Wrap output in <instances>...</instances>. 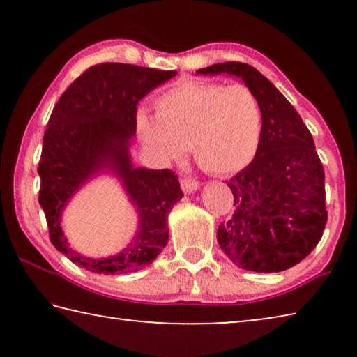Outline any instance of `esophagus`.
<instances>
[{
	"mask_svg": "<svg viewBox=\"0 0 357 357\" xmlns=\"http://www.w3.org/2000/svg\"><path fill=\"white\" fill-rule=\"evenodd\" d=\"M181 187H183V190L185 193H192V192H195L198 187H200V183H198L197 179H192V178H183L181 179Z\"/></svg>",
	"mask_w": 357,
	"mask_h": 357,
	"instance_id": "34e87169",
	"label": "esophagus"
}]
</instances>
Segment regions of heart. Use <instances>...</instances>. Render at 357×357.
<instances>
[{"label":"heart","instance_id":"obj_1","mask_svg":"<svg viewBox=\"0 0 357 357\" xmlns=\"http://www.w3.org/2000/svg\"><path fill=\"white\" fill-rule=\"evenodd\" d=\"M155 118L137 114L142 142L165 162L192 146L203 170L233 174L255 159L263 135L259 100L245 84L179 83L154 102Z\"/></svg>","mask_w":357,"mask_h":357}]
</instances>
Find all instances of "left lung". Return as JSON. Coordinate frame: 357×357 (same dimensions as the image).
<instances>
[{
	"label": "left lung",
	"mask_w": 357,
	"mask_h": 357,
	"mask_svg": "<svg viewBox=\"0 0 357 357\" xmlns=\"http://www.w3.org/2000/svg\"><path fill=\"white\" fill-rule=\"evenodd\" d=\"M197 74L241 78L263 112L255 159L228 183L236 209L219 225L217 243L238 268L253 273L293 268L315 249L328 222L324 170L310 130L285 96L249 64H213Z\"/></svg>",
	"instance_id": "8db88e82"
}]
</instances>
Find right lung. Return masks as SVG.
<instances>
[{"mask_svg": "<svg viewBox=\"0 0 357 357\" xmlns=\"http://www.w3.org/2000/svg\"><path fill=\"white\" fill-rule=\"evenodd\" d=\"M176 74L134 64H96L66 89L48 119L38 168L39 204L52 244L91 273H137L153 263L168 243L167 217L184 197L178 176L172 170L135 168L129 148L137 130L138 102ZM102 171L121 179L141 220L123 252L94 260L70 249L61 229V213L73 193Z\"/></svg>", "mask_w": 357, "mask_h": 357, "instance_id": "1", "label": "right lung"}]
</instances>
